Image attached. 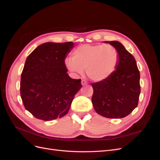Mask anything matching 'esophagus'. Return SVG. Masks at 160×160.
<instances>
[{
  "instance_id": "esophagus-1",
  "label": "esophagus",
  "mask_w": 160,
  "mask_h": 160,
  "mask_svg": "<svg viewBox=\"0 0 160 160\" xmlns=\"http://www.w3.org/2000/svg\"><path fill=\"white\" fill-rule=\"evenodd\" d=\"M81 84H82V85H85L87 84H88V81H87L83 79L81 81Z\"/></svg>"
}]
</instances>
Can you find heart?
Masks as SVG:
<instances>
[{"mask_svg":"<svg viewBox=\"0 0 160 160\" xmlns=\"http://www.w3.org/2000/svg\"><path fill=\"white\" fill-rule=\"evenodd\" d=\"M119 52L115 48L107 45H85L77 47L71 55V59L65 61L71 71L86 74L90 79L101 81L113 74L118 65Z\"/></svg>","mask_w":160,"mask_h":160,"instance_id":"heart-1","label":"heart"}]
</instances>
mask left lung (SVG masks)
Instances as JSON below:
<instances>
[{
    "label": "left lung",
    "instance_id": "obj_1",
    "mask_svg": "<svg viewBox=\"0 0 160 160\" xmlns=\"http://www.w3.org/2000/svg\"><path fill=\"white\" fill-rule=\"evenodd\" d=\"M119 52L116 70L108 78L93 83L91 101L95 111L107 118L126 117L138 105L140 74L133 56L118 41H109Z\"/></svg>",
    "mask_w": 160,
    "mask_h": 160
}]
</instances>
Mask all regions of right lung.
<instances>
[{
    "mask_svg": "<svg viewBox=\"0 0 160 160\" xmlns=\"http://www.w3.org/2000/svg\"><path fill=\"white\" fill-rule=\"evenodd\" d=\"M72 47V42H45L27 58L21 73V97L25 109L37 119L63 117L81 88V79L67 73L65 59Z\"/></svg>",
    "mask_w": 160,
    "mask_h": 160,
    "instance_id": "right-lung-1",
    "label": "right lung"
}]
</instances>
